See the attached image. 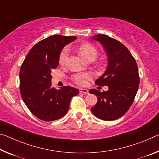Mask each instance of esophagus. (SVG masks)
Returning <instances> with one entry per match:
<instances>
[{"label":"esophagus","instance_id":"34e87169","mask_svg":"<svg viewBox=\"0 0 159 159\" xmlns=\"http://www.w3.org/2000/svg\"><path fill=\"white\" fill-rule=\"evenodd\" d=\"M79 91L80 93H84V94H88V93H89V90H88L87 89H80Z\"/></svg>","mask_w":159,"mask_h":159}]
</instances>
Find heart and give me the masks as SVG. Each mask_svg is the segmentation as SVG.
I'll list each match as a JSON object with an SVG mask.
<instances>
[{
    "mask_svg": "<svg viewBox=\"0 0 159 159\" xmlns=\"http://www.w3.org/2000/svg\"><path fill=\"white\" fill-rule=\"evenodd\" d=\"M79 52L86 61L92 60L93 61L98 56V49L94 45L90 43H84L80 44L79 47ZM69 50L68 47L63 48L60 52L59 61L61 64H64L69 57ZM93 78V74L90 72H81L73 75L72 79L74 81L79 85H85L87 84L88 80H90Z\"/></svg>",
    "mask_w": 159,
    "mask_h": 159,
    "instance_id": "1",
    "label": "heart"
}]
</instances>
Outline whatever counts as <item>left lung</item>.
Segmentation results:
<instances>
[{"label": "left lung", "mask_w": 159, "mask_h": 159, "mask_svg": "<svg viewBox=\"0 0 159 159\" xmlns=\"http://www.w3.org/2000/svg\"><path fill=\"white\" fill-rule=\"evenodd\" d=\"M93 39L102 44L107 52L108 65L102 76L95 80L98 85H107V91L90 89L98 102L91 112L100 120L111 121L124 115L132 105L139 85V75L134 57L124 44L105 34Z\"/></svg>", "instance_id": "obj_1"}]
</instances>
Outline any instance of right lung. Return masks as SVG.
Instances as JSON below:
<instances>
[{
  "label": "right lung",
  "mask_w": 159,
  "mask_h": 159,
  "mask_svg": "<svg viewBox=\"0 0 159 159\" xmlns=\"http://www.w3.org/2000/svg\"><path fill=\"white\" fill-rule=\"evenodd\" d=\"M54 34L42 39L30 49L20 70V90L22 100L32 114L44 121L64 117L71 98L79 90L70 86L52 87L51 72L59 65L60 52L76 39Z\"/></svg>",
  "instance_id": "add662e5"
}]
</instances>
